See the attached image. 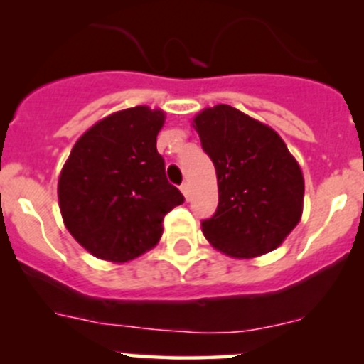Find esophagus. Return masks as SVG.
Segmentation results:
<instances>
[{
    "label": "esophagus",
    "mask_w": 364,
    "mask_h": 364,
    "mask_svg": "<svg viewBox=\"0 0 364 364\" xmlns=\"http://www.w3.org/2000/svg\"><path fill=\"white\" fill-rule=\"evenodd\" d=\"M179 188H181V192H183V196H185V199L190 200V185H188V183L185 181L181 186H179Z\"/></svg>",
    "instance_id": "1"
}]
</instances>
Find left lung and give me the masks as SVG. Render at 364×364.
I'll return each instance as SVG.
<instances>
[{
	"label": "left lung",
	"mask_w": 364,
	"mask_h": 364,
	"mask_svg": "<svg viewBox=\"0 0 364 364\" xmlns=\"http://www.w3.org/2000/svg\"><path fill=\"white\" fill-rule=\"evenodd\" d=\"M216 171L218 208L203 220L205 240L234 259H252L284 243L303 213L304 179L280 135L220 104L193 117Z\"/></svg>",
	"instance_id": "left-lung-1"
}]
</instances>
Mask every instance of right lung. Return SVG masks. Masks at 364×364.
Listing matches in <instances>:
<instances>
[{
    "instance_id": "right-lung-1",
    "label": "right lung",
    "mask_w": 364,
    "mask_h": 364,
    "mask_svg": "<svg viewBox=\"0 0 364 364\" xmlns=\"http://www.w3.org/2000/svg\"><path fill=\"white\" fill-rule=\"evenodd\" d=\"M165 114L146 105L95 123L72 148L58 181L68 232L95 257L128 262L151 250L164 216L185 203L167 181L156 135Z\"/></svg>"
}]
</instances>
